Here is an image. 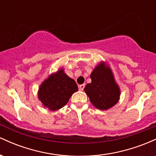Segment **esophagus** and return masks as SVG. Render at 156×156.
I'll return each instance as SVG.
<instances>
[{"mask_svg": "<svg viewBox=\"0 0 156 156\" xmlns=\"http://www.w3.org/2000/svg\"><path fill=\"white\" fill-rule=\"evenodd\" d=\"M79 89L80 91H83V89H84V87H85V84H80V85H79Z\"/></svg>", "mask_w": 156, "mask_h": 156, "instance_id": "obj_1", "label": "esophagus"}]
</instances>
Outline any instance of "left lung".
Masks as SVG:
<instances>
[{"mask_svg":"<svg viewBox=\"0 0 156 156\" xmlns=\"http://www.w3.org/2000/svg\"><path fill=\"white\" fill-rule=\"evenodd\" d=\"M92 82L87 84L84 91L94 107L108 110L119 101L120 89L114 80L112 69L105 62L94 68L90 76Z\"/></svg>","mask_w":156,"mask_h":156,"instance_id":"obj_1","label":"left lung"}]
</instances>
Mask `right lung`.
<instances>
[{
    "mask_svg": "<svg viewBox=\"0 0 156 156\" xmlns=\"http://www.w3.org/2000/svg\"><path fill=\"white\" fill-rule=\"evenodd\" d=\"M78 90L76 81L67 76L63 69H60L41 84L38 98L44 107L56 111L67 104L73 93Z\"/></svg>",
    "mask_w": 156,
    "mask_h": 156,
    "instance_id": "add662e5",
    "label": "right lung"
}]
</instances>
